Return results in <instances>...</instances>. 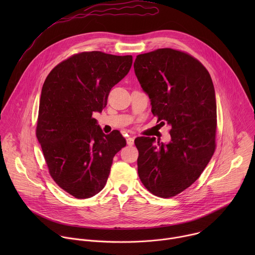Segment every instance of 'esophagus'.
Here are the masks:
<instances>
[{"mask_svg": "<svg viewBox=\"0 0 255 255\" xmlns=\"http://www.w3.org/2000/svg\"><path fill=\"white\" fill-rule=\"evenodd\" d=\"M126 141H127V144L130 145V146H131V145L134 144V138H133V137H127Z\"/></svg>", "mask_w": 255, "mask_h": 255, "instance_id": "obj_1", "label": "esophagus"}]
</instances>
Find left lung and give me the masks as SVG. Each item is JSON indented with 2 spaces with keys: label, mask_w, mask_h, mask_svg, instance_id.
Returning a JSON list of instances; mask_svg holds the SVG:
<instances>
[{
  "label": "left lung",
  "mask_w": 255,
  "mask_h": 255,
  "mask_svg": "<svg viewBox=\"0 0 255 255\" xmlns=\"http://www.w3.org/2000/svg\"><path fill=\"white\" fill-rule=\"evenodd\" d=\"M134 71L150 99L152 114L161 125L171 126L166 144L154 137L135 139L138 174L151 194L174 197L195 183L214 154V85L198 59L171 48L137 55Z\"/></svg>",
  "instance_id": "8db88e82"
}]
</instances>
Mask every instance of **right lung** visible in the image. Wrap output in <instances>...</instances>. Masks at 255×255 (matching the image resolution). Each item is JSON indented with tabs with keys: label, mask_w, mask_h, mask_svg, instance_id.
Segmentation results:
<instances>
[{
	"label": "right lung",
	"mask_w": 255,
	"mask_h": 255,
	"mask_svg": "<svg viewBox=\"0 0 255 255\" xmlns=\"http://www.w3.org/2000/svg\"><path fill=\"white\" fill-rule=\"evenodd\" d=\"M132 55L81 52L57 64L41 91L36 136L55 183L77 199L100 193L115 154L126 145L118 130L105 134L93 118L128 74Z\"/></svg>",
	"instance_id": "1"
}]
</instances>
